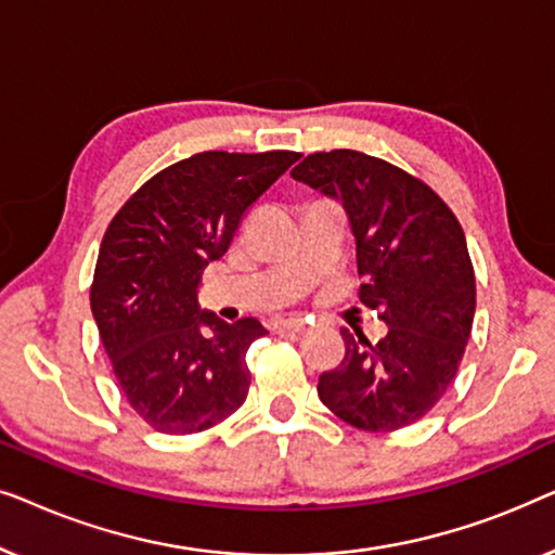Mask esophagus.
I'll list each match as a JSON object with an SVG mask.
<instances>
[{"instance_id":"1","label":"esophagus","mask_w":555,"mask_h":555,"mask_svg":"<svg viewBox=\"0 0 555 555\" xmlns=\"http://www.w3.org/2000/svg\"><path fill=\"white\" fill-rule=\"evenodd\" d=\"M280 328L293 331V333H306L308 323L302 321V318H285V321H280Z\"/></svg>"}]
</instances>
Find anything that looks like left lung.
Here are the masks:
<instances>
[{
	"label": "left lung",
	"mask_w": 555,
	"mask_h": 555,
	"mask_svg": "<svg viewBox=\"0 0 555 555\" xmlns=\"http://www.w3.org/2000/svg\"><path fill=\"white\" fill-rule=\"evenodd\" d=\"M293 179L344 204L363 278L359 298L389 325L378 344L340 328L346 356L318 378V397L351 427H409L450 389L473 331L465 232L424 181L361 151L310 154Z\"/></svg>",
	"instance_id": "left-lung-1"
}]
</instances>
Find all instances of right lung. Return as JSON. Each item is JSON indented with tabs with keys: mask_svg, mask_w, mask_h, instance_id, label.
Wrapping results in <instances>:
<instances>
[{
	"mask_svg": "<svg viewBox=\"0 0 555 555\" xmlns=\"http://www.w3.org/2000/svg\"><path fill=\"white\" fill-rule=\"evenodd\" d=\"M300 154L204 151L171 164L128 199L105 230L90 310L120 391L149 427L192 435L245 404L257 318L227 323L196 300L249 204Z\"/></svg>",
	"mask_w": 555,
	"mask_h": 555,
	"instance_id": "right-lung-1",
	"label": "right lung"
}]
</instances>
